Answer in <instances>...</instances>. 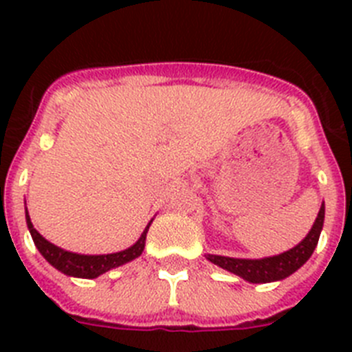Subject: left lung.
Segmentation results:
<instances>
[{
	"label": "left lung",
	"instance_id": "1",
	"mask_svg": "<svg viewBox=\"0 0 352 352\" xmlns=\"http://www.w3.org/2000/svg\"><path fill=\"white\" fill-rule=\"evenodd\" d=\"M322 223H324V203L321 204V210L317 213V219L309 234L305 236L296 247H292L284 254L263 257V259H238V257L208 254L206 259L222 270L241 276L243 280L250 282V284H268V282L284 280L310 259L317 247L319 236H321Z\"/></svg>",
	"mask_w": 352,
	"mask_h": 352
}]
</instances>
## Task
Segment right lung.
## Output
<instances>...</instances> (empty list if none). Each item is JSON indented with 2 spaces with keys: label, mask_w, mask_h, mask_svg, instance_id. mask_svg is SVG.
<instances>
[{
  "label": "right lung",
  "mask_w": 352,
  "mask_h": 352,
  "mask_svg": "<svg viewBox=\"0 0 352 352\" xmlns=\"http://www.w3.org/2000/svg\"><path fill=\"white\" fill-rule=\"evenodd\" d=\"M153 219L149 220L146 229L142 231L141 238L132 245V247L125 248L121 252H114V254H102V256H84V254H76V252H68L63 248L56 247L51 241L43 238L38 231H36L33 223H31L30 214L26 210V223L30 229V234L35 241V247L43 256V259L47 261L51 266H54L58 272L65 273L68 276H77V278H96V276L104 275L109 270L123 266V264L130 263V261L138 259L144 250L146 245V234L151 226Z\"/></svg>",
  "instance_id": "obj_1"
}]
</instances>
